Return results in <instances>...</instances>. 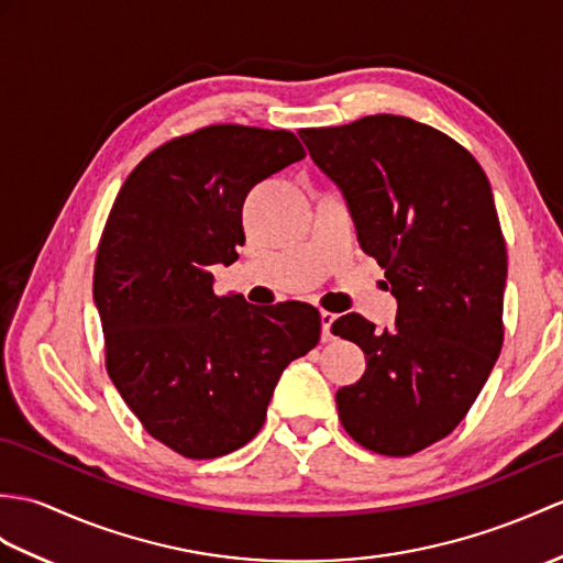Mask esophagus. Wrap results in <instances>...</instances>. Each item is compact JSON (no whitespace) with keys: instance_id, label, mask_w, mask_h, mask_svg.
<instances>
[{"instance_id":"1","label":"esophagus","mask_w":563,"mask_h":563,"mask_svg":"<svg viewBox=\"0 0 563 563\" xmlns=\"http://www.w3.org/2000/svg\"><path fill=\"white\" fill-rule=\"evenodd\" d=\"M338 317L335 313H331V311H321V341L323 343H329V341H333V321H335Z\"/></svg>"}]
</instances>
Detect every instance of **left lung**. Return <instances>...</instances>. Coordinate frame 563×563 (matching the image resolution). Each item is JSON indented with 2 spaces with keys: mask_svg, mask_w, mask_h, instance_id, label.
Wrapping results in <instances>:
<instances>
[{
  "mask_svg": "<svg viewBox=\"0 0 563 563\" xmlns=\"http://www.w3.org/2000/svg\"><path fill=\"white\" fill-rule=\"evenodd\" d=\"M299 139L341 189L398 302L384 331L360 313L333 323L367 355L360 382L335 394L338 415L364 449L412 455L459 427L501 352L508 266L489 179L410 117L372 114Z\"/></svg>",
  "mask_w": 563,
  "mask_h": 563,
  "instance_id": "1",
  "label": "left lung"
}]
</instances>
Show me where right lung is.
I'll return each mask as SVG.
<instances>
[{
  "instance_id": "right-lung-1",
  "label": "right lung",
  "mask_w": 563,
  "mask_h": 563,
  "mask_svg": "<svg viewBox=\"0 0 563 563\" xmlns=\"http://www.w3.org/2000/svg\"><path fill=\"white\" fill-rule=\"evenodd\" d=\"M302 158L283 129L216 124L155 148L114 199L93 276L108 374L185 459L252 441L287 364L321 338L319 309L218 297L211 273L238 261L246 194Z\"/></svg>"
}]
</instances>
